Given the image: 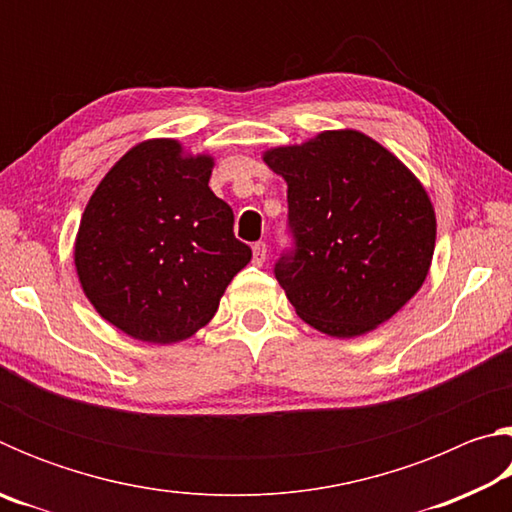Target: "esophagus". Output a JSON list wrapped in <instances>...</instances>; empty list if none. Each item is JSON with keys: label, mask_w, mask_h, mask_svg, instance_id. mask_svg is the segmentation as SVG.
Instances as JSON below:
<instances>
[{"label": "esophagus", "mask_w": 512, "mask_h": 512, "mask_svg": "<svg viewBox=\"0 0 512 512\" xmlns=\"http://www.w3.org/2000/svg\"><path fill=\"white\" fill-rule=\"evenodd\" d=\"M266 262V244L264 241H257L253 246V264L255 266H262Z\"/></svg>", "instance_id": "esophagus-1"}]
</instances>
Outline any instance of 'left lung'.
I'll use <instances>...</instances> for the list:
<instances>
[{
  "label": "left lung",
  "instance_id": "8db88e82",
  "mask_svg": "<svg viewBox=\"0 0 512 512\" xmlns=\"http://www.w3.org/2000/svg\"><path fill=\"white\" fill-rule=\"evenodd\" d=\"M264 160L289 185V246L273 273L305 323L350 339L415 296L429 273L436 216L393 153L357 131H327Z\"/></svg>",
  "mask_w": 512,
  "mask_h": 512
}]
</instances>
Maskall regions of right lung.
<instances>
[{"label":"right lung","instance_id":"add662e5","mask_svg":"<svg viewBox=\"0 0 512 512\" xmlns=\"http://www.w3.org/2000/svg\"><path fill=\"white\" fill-rule=\"evenodd\" d=\"M212 160L173 140L128 151L85 207L74 262L99 314L149 343L189 339L210 323L253 253L232 207L210 189Z\"/></svg>","mask_w":512,"mask_h":512}]
</instances>
